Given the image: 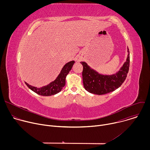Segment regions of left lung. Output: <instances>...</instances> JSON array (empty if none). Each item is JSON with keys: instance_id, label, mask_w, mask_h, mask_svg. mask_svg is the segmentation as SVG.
Here are the masks:
<instances>
[{"instance_id": "obj_1", "label": "left lung", "mask_w": 150, "mask_h": 150, "mask_svg": "<svg viewBox=\"0 0 150 150\" xmlns=\"http://www.w3.org/2000/svg\"><path fill=\"white\" fill-rule=\"evenodd\" d=\"M127 57L120 70L115 74L101 75L91 68L87 63L81 62L83 66L82 79L84 88L90 93L97 95L108 94L116 90L123 83L129 71L130 57L127 47Z\"/></svg>"}]
</instances>
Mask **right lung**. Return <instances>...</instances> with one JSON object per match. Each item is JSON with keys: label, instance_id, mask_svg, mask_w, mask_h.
Returning <instances> with one entry per match:
<instances>
[{"label": "right lung", "instance_id": "1", "mask_svg": "<svg viewBox=\"0 0 150 150\" xmlns=\"http://www.w3.org/2000/svg\"><path fill=\"white\" fill-rule=\"evenodd\" d=\"M74 63L75 61L72 60L65 64L56 79L54 81L46 85V86L42 87L41 88H37L35 87L31 86V85H29L25 82V83L30 89L40 96H50L56 94L61 91V90L65 85L66 77L69 74V71L71 70Z\"/></svg>", "mask_w": 150, "mask_h": 150}]
</instances>
